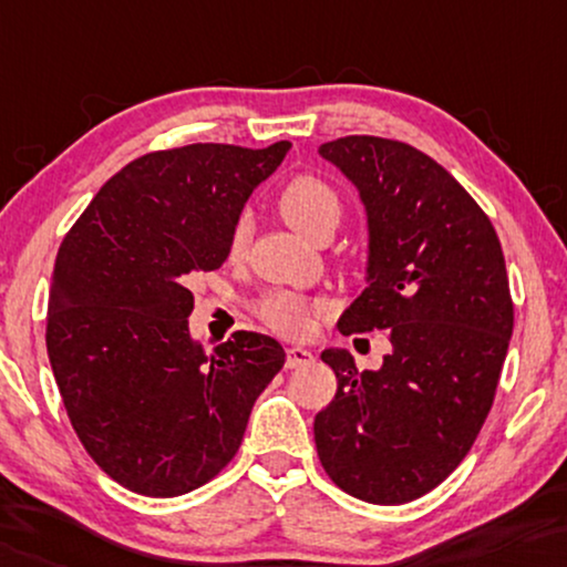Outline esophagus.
<instances>
[{
    "label": "esophagus",
    "instance_id": "obj_1",
    "mask_svg": "<svg viewBox=\"0 0 567 567\" xmlns=\"http://www.w3.org/2000/svg\"><path fill=\"white\" fill-rule=\"evenodd\" d=\"M285 354H287V360H285L287 370H298V367L313 364V354H310L308 349H302V347H290Z\"/></svg>",
    "mask_w": 567,
    "mask_h": 567
}]
</instances>
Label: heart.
<instances>
[{"mask_svg":"<svg viewBox=\"0 0 567 567\" xmlns=\"http://www.w3.org/2000/svg\"><path fill=\"white\" fill-rule=\"evenodd\" d=\"M280 210L285 220L302 236L316 238L323 230H333L341 218V197L329 182L316 174H298L280 193ZM249 218H236L228 236V257L241 259L249 246ZM318 306L298 292H269L257 302V316L269 329L290 339L308 337L313 329Z\"/></svg>","mask_w":567,"mask_h":567,"instance_id":"obj_1","label":"heart"}]
</instances>
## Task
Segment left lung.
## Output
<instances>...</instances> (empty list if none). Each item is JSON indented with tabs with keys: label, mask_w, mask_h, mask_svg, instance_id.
I'll use <instances>...</instances> for the list:
<instances>
[{
	"label": "left lung",
	"mask_w": 567,
	"mask_h": 567,
	"mask_svg": "<svg viewBox=\"0 0 567 567\" xmlns=\"http://www.w3.org/2000/svg\"><path fill=\"white\" fill-rule=\"evenodd\" d=\"M354 182L370 285L341 333L385 331L378 372L326 349L337 395L316 413L326 475L370 504H409L465 460L496 398L514 302L496 228L450 172L409 143L344 135L318 148Z\"/></svg>",
	"instance_id": "1"
}]
</instances>
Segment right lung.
<instances>
[{"instance_id":"1","label":"right lung","mask_w":567,"mask_h":567,"mask_svg":"<svg viewBox=\"0 0 567 567\" xmlns=\"http://www.w3.org/2000/svg\"><path fill=\"white\" fill-rule=\"evenodd\" d=\"M267 148L189 143L151 151L94 195L61 241L45 347L69 421L123 488L172 498L234 460L251 405L285 364L272 337L236 331L205 354L189 339V280L228 257Z\"/></svg>"}]
</instances>
